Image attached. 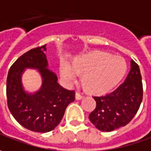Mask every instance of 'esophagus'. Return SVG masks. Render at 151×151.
<instances>
[{
  "label": "esophagus",
  "instance_id": "1",
  "mask_svg": "<svg viewBox=\"0 0 151 151\" xmlns=\"http://www.w3.org/2000/svg\"><path fill=\"white\" fill-rule=\"evenodd\" d=\"M75 98H76V100H78V101H79V100H82L83 98V96L82 95H80L79 93H76Z\"/></svg>",
  "mask_w": 151,
  "mask_h": 151
}]
</instances>
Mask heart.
<instances>
[{
	"mask_svg": "<svg viewBox=\"0 0 151 151\" xmlns=\"http://www.w3.org/2000/svg\"><path fill=\"white\" fill-rule=\"evenodd\" d=\"M128 70L124 58L108 52L94 51L73 59L70 66H63L61 74L68 83L81 76L83 88L92 95H104L115 88Z\"/></svg>",
	"mask_w": 151,
	"mask_h": 151,
	"instance_id": "1",
	"label": "heart"
}]
</instances>
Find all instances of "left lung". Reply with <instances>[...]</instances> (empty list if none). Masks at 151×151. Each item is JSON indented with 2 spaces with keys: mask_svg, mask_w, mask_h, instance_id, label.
<instances>
[{
  "mask_svg": "<svg viewBox=\"0 0 151 151\" xmlns=\"http://www.w3.org/2000/svg\"><path fill=\"white\" fill-rule=\"evenodd\" d=\"M131 68L125 81L112 92L94 96L96 107L88 118L95 128L111 132L124 127L131 121L140 106L143 85L138 64L131 60Z\"/></svg>",
  "mask_w": 151,
  "mask_h": 151,
  "instance_id": "8db88e82",
  "label": "left lung"
}]
</instances>
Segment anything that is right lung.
Segmentation results:
<instances>
[{"instance_id":"right-lung-1","label":"right lung","mask_w":151,"mask_h":151,"mask_svg":"<svg viewBox=\"0 0 151 151\" xmlns=\"http://www.w3.org/2000/svg\"><path fill=\"white\" fill-rule=\"evenodd\" d=\"M46 45L27 51L12 65L6 79L7 106L13 117L25 128L39 133L53 130L62 121L65 110L75 100V92L62 87L57 76L48 69ZM36 69L42 87L35 93L23 88L25 69Z\"/></svg>"}]
</instances>
